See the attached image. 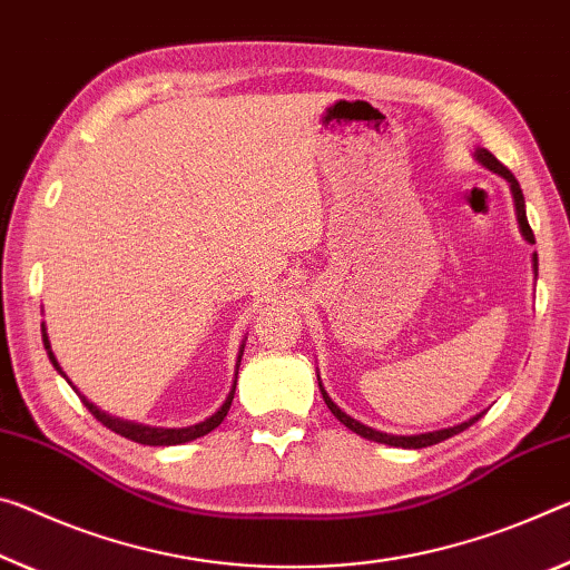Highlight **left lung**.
Listing matches in <instances>:
<instances>
[{
	"label": "left lung",
	"instance_id": "8db88e82",
	"mask_svg": "<svg viewBox=\"0 0 570 570\" xmlns=\"http://www.w3.org/2000/svg\"><path fill=\"white\" fill-rule=\"evenodd\" d=\"M474 157H476V161H482V165H484L487 169L494 171V175H500L502 179H508V183H510V189H512L514 213H518L520 233H522V236H525V240H528V243H535V236H532L530 223H528V215H525V197H522V189H520V183H518V179H514L512 171H510L508 167H504L502 161L492 155V151H487V149H476V151H474ZM532 266H535V276H538V253H532ZM317 377H320V375H317ZM320 391H322V399H324V403H327V409L334 413V419H337L340 423H345V426H347L350 431H355L357 436L370 439V441H377V444H387V446H403V449H423V446H433V444H439V441H446V439H451V436H456V433H462L464 429L472 426L474 421H480V419H482V413H476L474 419H469V421H464V423H456V426H451V429L429 431V433H413V436H395V433H383V431L370 429V426H365V423H360V421L352 419V415H347L345 411L340 409L337 403H334V401L330 399L327 391H324V387H322V381H320Z\"/></svg>",
	"mask_w": 570,
	"mask_h": 570
}]
</instances>
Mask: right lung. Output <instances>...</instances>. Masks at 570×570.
<instances>
[{"instance_id": "right-lung-1", "label": "right lung", "mask_w": 570, "mask_h": 570, "mask_svg": "<svg viewBox=\"0 0 570 570\" xmlns=\"http://www.w3.org/2000/svg\"><path fill=\"white\" fill-rule=\"evenodd\" d=\"M42 342H45V350H48V357L52 367L58 370V373L66 377V373H62L56 355H52L50 350V340H48V332H45V324H42ZM240 355H243V347H240ZM240 355H238V365H240ZM238 375V373H236ZM68 381V377H66ZM70 383V381H68ZM73 391L80 395L78 387L73 385ZM233 395H236V383H233L228 399H225V403L220 405L218 411H215L210 419H205L200 423H195V426H185V429H159V426H144V423H134V421H124V419H116V415H108L106 411L98 409V405L90 403L86 395H80V401H83L86 409L96 415L98 421L104 423L106 429H111L114 433H119V436L124 439H131L137 441V444H144V446H177V444H187V441H195L205 436V433H210L213 429H218L225 415H228L230 411V403H233Z\"/></svg>"}]
</instances>
